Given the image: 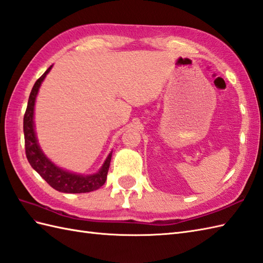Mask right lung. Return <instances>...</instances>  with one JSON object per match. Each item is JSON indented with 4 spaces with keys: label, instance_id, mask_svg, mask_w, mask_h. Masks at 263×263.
Wrapping results in <instances>:
<instances>
[{
    "label": "right lung",
    "instance_id": "right-lung-1",
    "mask_svg": "<svg viewBox=\"0 0 263 263\" xmlns=\"http://www.w3.org/2000/svg\"><path fill=\"white\" fill-rule=\"evenodd\" d=\"M51 68L52 66L49 67L44 72V75L34 83L31 93H30L29 96L26 114H24L23 118L24 145H26V155L28 161L35 172L58 192L67 194H81L96 191V189H99L105 184L109 163H111L112 151L109 152L106 160L104 161L103 166L96 174L82 175L68 172V170H65L58 167L57 164H54L50 159H48L38 143L33 122L34 104L41 84Z\"/></svg>",
    "mask_w": 263,
    "mask_h": 263
}]
</instances>
